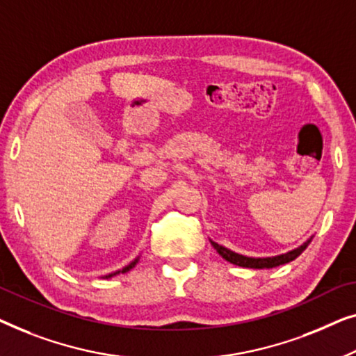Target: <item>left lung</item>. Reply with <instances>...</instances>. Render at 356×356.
Wrapping results in <instances>:
<instances>
[{"label":"left lung","instance_id":"8db88e82","mask_svg":"<svg viewBox=\"0 0 356 356\" xmlns=\"http://www.w3.org/2000/svg\"><path fill=\"white\" fill-rule=\"evenodd\" d=\"M313 238V237H312ZM312 238H308L307 242L303 245H300L298 248L292 250V252H287L284 254H277V257H268V258H250V257H243V254H238L232 252V250H229L226 247H222V245H219L216 242H213L211 240V245L214 248H216V252L221 254V257L226 259V261L232 263V264H237V266H242V268H252V269H269V268H276L280 266V264H285V263H290L293 261L295 258L300 257V254L303 253V250L308 247L309 242H312Z\"/></svg>","mask_w":356,"mask_h":356}]
</instances>
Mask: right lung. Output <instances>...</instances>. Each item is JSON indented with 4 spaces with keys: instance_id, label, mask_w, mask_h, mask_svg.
<instances>
[{
    "instance_id": "obj_1",
    "label": "right lung",
    "mask_w": 356,
    "mask_h": 356,
    "mask_svg": "<svg viewBox=\"0 0 356 356\" xmlns=\"http://www.w3.org/2000/svg\"><path fill=\"white\" fill-rule=\"evenodd\" d=\"M138 263V257L137 258H135L134 259V261L132 263H130V264H127V266L126 268H122L121 269V271H116V273H113V274H108V276H104V279H109V277H113V276H116V274H124V273H127V271H130V269H132L134 266H135V264H137Z\"/></svg>"
}]
</instances>
